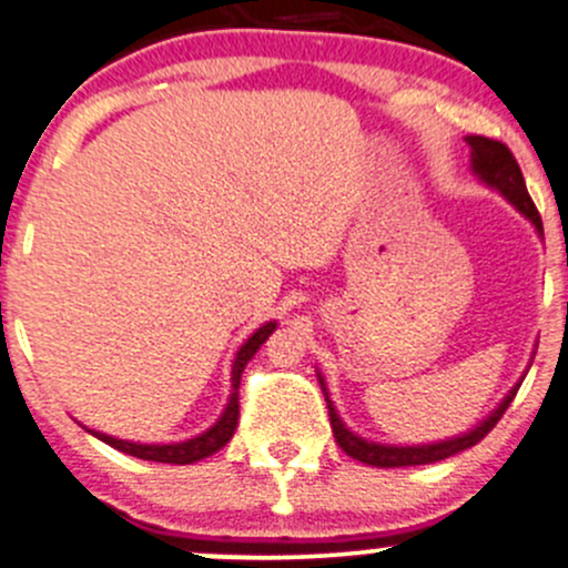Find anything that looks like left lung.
I'll use <instances>...</instances> for the list:
<instances>
[{
	"mask_svg": "<svg viewBox=\"0 0 568 568\" xmlns=\"http://www.w3.org/2000/svg\"><path fill=\"white\" fill-rule=\"evenodd\" d=\"M466 142H469V148H471V170H475L477 178L483 180L485 185H490V189H496L498 193H501L509 204H515V207L534 223V229H537L541 236V232H545V229H541V217L537 213V207H534L531 196H528L526 180H523V172H520V166H517L513 151H509L504 142L488 140V136H477V134L466 136ZM317 379H321L323 396H326L328 420H332V432H334L336 445H339L351 458L361 460V464L379 466V469L436 464V460H445V458L456 456V453H460V450H466V447L477 445V442L483 439V436L488 434L498 420H501V415L507 413V407L513 404L517 388H520V383H517L515 388L504 396V402L498 404L494 413L485 417L479 426L471 428L469 434L453 436V439H445V442H432V445L398 447V445H379V442H369V439H364V436L353 434L351 428L342 423V417L336 415L334 402L328 398V390H326V383H323V377L317 375Z\"/></svg>",
	"mask_w": 568,
	"mask_h": 568,
	"instance_id": "left-lung-1",
	"label": "left lung"
}]
</instances>
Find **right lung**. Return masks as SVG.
Returning a JSON list of instances; mask_svg holds the SVG:
<instances>
[{
  "label": "right lung",
  "mask_w": 568,
  "mask_h": 568,
  "mask_svg": "<svg viewBox=\"0 0 568 568\" xmlns=\"http://www.w3.org/2000/svg\"><path fill=\"white\" fill-rule=\"evenodd\" d=\"M277 328V323L270 321L264 323V326L258 328L253 336H247L245 345L236 351V358L232 364V396H229V404L226 409H223V415L217 417V423L213 428H207L204 434L193 436V439H185V442H174V445H140V442H129V439H115V436H108L102 432H89L97 436V439L108 442L110 447H115V450L126 453V456H134V458H142V460H159V464H178V466H185V464H196V460L213 456V453L221 450L223 445H226L229 439H232L234 432H236V420H240V377L242 372H245L247 361L253 358L255 351H258L261 345H264L266 339H270V334Z\"/></svg>",
  "instance_id": "1"
}]
</instances>
